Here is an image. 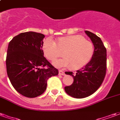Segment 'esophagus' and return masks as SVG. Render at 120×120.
I'll use <instances>...</instances> for the list:
<instances>
[{
  "label": "esophagus",
  "instance_id": "esophagus-1",
  "mask_svg": "<svg viewBox=\"0 0 120 120\" xmlns=\"http://www.w3.org/2000/svg\"><path fill=\"white\" fill-rule=\"evenodd\" d=\"M58 74H59V75H65L64 72L62 70H59V71H58Z\"/></svg>",
  "mask_w": 120,
  "mask_h": 120
}]
</instances>
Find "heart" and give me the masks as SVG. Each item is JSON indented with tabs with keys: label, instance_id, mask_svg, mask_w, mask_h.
I'll return each instance as SVG.
<instances>
[{
	"label": "heart",
	"instance_id": "heart-1",
	"mask_svg": "<svg viewBox=\"0 0 120 120\" xmlns=\"http://www.w3.org/2000/svg\"><path fill=\"white\" fill-rule=\"evenodd\" d=\"M42 51L48 60L54 61L62 55L64 57L55 61L53 65L58 68H71L78 69L86 66L94 54L92 42L80 35L61 37L57 43L52 38H47L43 42Z\"/></svg>",
	"mask_w": 120,
	"mask_h": 120
}]
</instances>
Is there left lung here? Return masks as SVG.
I'll return each mask as SVG.
<instances>
[{
    "label": "left lung",
    "mask_w": 120,
    "mask_h": 120,
    "mask_svg": "<svg viewBox=\"0 0 120 120\" xmlns=\"http://www.w3.org/2000/svg\"><path fill=\"white\" fill-rule=\"evenodd\" d=\"M85 33L94 45V54L91 60L80 70L65 72L73 76V83L64 87L65 93L71 97L83 98L93 94L103 82L106 73L107 51L100 37L88 31Z\"/></svg>",
    "instance_id": "1"
}]
</instances>
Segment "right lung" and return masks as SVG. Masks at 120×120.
<instances>
[{"label":"right lung","mask_w":120,"mask_h":120,"mask_svg":"<svg viewBox=\"0 0 120 120\" xmlns=\"http://www.w3.org/2000/svg\"><path fill=\"white\" fill-rule=\"evenodd\" d=\"M44 37L42 33L25 32L13 37L8 45L6 60L8 78L15 89L27 98L43 94L47 80L58 74L44 56Z\"/></svg>","instance_id":"1"}]
</instances>
